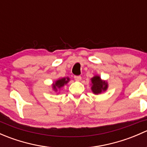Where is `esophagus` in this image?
I'll return each instance as SVG.
<instances>
[{"instance_id":"obj_1","label":"esophagus","mask_w":147,"mask_h":147,"mask_svg":"<svg viewBox=\"0 0 147 147\" xmlns=\"http://www.w3.org/2000/svg\"><path fill=\"white\" fill-rule=\"evenodd\" d=\"M74 78H75V80L76 81H80L81 79H82V77L80 76V75H78V76L75 75V76H74Z\"/></svg>"}]
</instances>
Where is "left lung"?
<instances>
[{"label":"left lung","instance_id":"8db88e82","mask_svg":"<svg viewBox=\"0 0 147 147\" xmlns=\"http://www.w3.org/2000/svg\"><path fill=\"white\" fill-rule=\"evenodd\" d=\"M92 90L94 94H99L102 91H105L107 89V83L102 81L99 76H94L92 78Z\"/></svg>","mask_w":147,"mask_h":147}]
</instances>
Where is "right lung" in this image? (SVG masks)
Wrapping results in <instances>:
<instances>
[{
  "instance_id": "obj_1",
  "label": "right lung",
  "mask_w": 147,
  "mask_h": 147,
  "mask_svg": "<svg viewBox=\"0 0 147 147\" xmlns=\"http://www.w3.org/2000/svg\"><path fill=\"white\" fill-rule=\"evenodd\" d=\"M69 79L68 78H62V79L58 80L56 81L55 83L53 84V89H54V90L57 91V89H60L61 87H63L65 84H66L67 83L69 82Z\"/></svg>"
}]
</instances>
